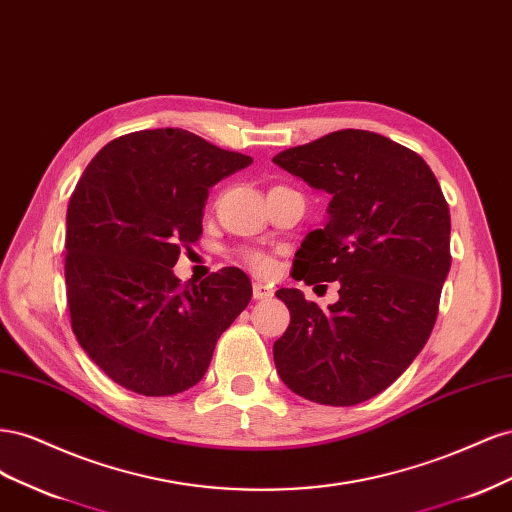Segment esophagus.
Wrapping results in <instances>:
<instances>
[{
	"label": "esophagus",
	"instance_id": "34e87169",
	"mask_svg": "<svg viewBox=\"0 0 512 512\" xmlns=\"http://www.w3.org/2000/svg\"><path fill=\"white\" fill-rule=\"evenodd\" d=\"M252 292H254V299H256V301H262V299H269V297H273V290H271L269 286H265V284H260V282H254Z\"/></svg>",
	"mask_w": 512,
	"mask_h": 512
}]
</instances>
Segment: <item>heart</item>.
<instances>
[{"mask_svg":"<svg viewBox=\"0 0 512 512\" xmlns=\"http://www.w3.org/2000/svg\"><path fill=\"white\" fill-rule=\"evenodd\" d=\"M245 260H247V265H250V267H252L254 271H258V273H265V271H269V267H271L269 258L258 254V252H247V254H245Z\"/></svg>","mask_w":512,"mask_h":512,"instance_id":"b5f03b06","label":"heart"}]
</instances>
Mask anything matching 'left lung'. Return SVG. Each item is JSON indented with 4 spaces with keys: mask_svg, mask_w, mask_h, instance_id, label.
I'll use <instances>...</instances> for the list:
<instances>
[{
    "mask_svg": "<svg viewBox=\"0 0 512 512\" xmlns=\"http://www.w3.org/2000/svg\"><path fill=\"white\" fill-rule=\"evenodd\" d=\"M273 162L331 196L327 222L294 254L292 277L339 282L327 312L299 288L275 292L290 309L273 344L277 374L316 404H361L427 344L451 269V213L425 160L376 132H331Z\"/></svg>",
    "mask_w": 512,
    "mask_h": 512,
    "instance_id": "8db88e82",
    "label": "left lung"
}]
</instances>
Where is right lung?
Instances as JSON below:
<instances>
[{
	"label": "right lung",
	"instance_id": "1",
	"mask_svg": "<svg viewBox=\"0 0 512 512\" xmlns=\"http://www.w3.org/2000/svg\"><path fill=\"white\" fill-rule=\"evenodd\" d=\"M252 158L188 130L119 136L70 196L66 286L72 331L113 382L166 397L203 380L220 335L252 299L237 267L181 286V247L198 241L209 188Z\"/></svg>",
	"mask_w": 512,
	"mask_h": 512
}]
</instances>
